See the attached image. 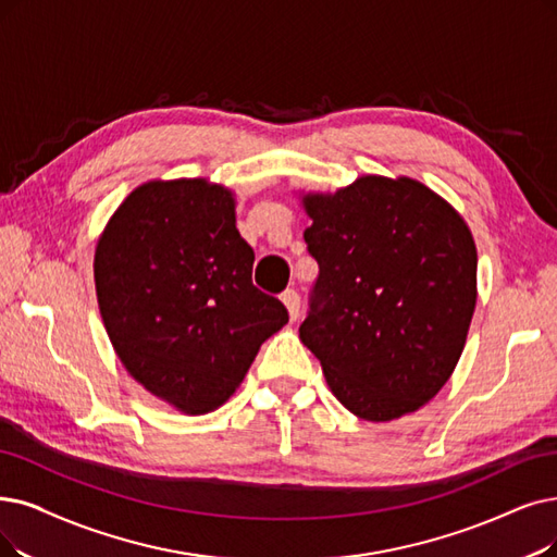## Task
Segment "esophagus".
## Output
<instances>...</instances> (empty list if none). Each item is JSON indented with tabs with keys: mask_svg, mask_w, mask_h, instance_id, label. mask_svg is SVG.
<instances>
[{
	"mask_svg": "<svg viewBox=\"0 0 557 557\" xmlns=\"http://www.w3.org/2000/svg\"><path fill=\"white\" fill-rule=\"evenodd\" d=\"M281 301L285 304L287 313H290V320H297L299 318V308H301V297L297 290H285L281 295Z\"/></svg>",
	"mask_w": 557,
	"mask_h": 557,
	"instance_id": "obj_1",
	"label": "esophagus"
}]
</instances>
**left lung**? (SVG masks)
<instances>
[{"instance_id":"1","label":"left lung","mask_w":557,"mask_h":557,"mask_svg":"<svg viewBox=\"0 0 557 557\" xmlns=\"http://www.w3.org/2000/svg\"><path fill=\"white\" fill-rule=\"evenodd\" d=\"M320 274L301 343L363 420L420 409L450 380L475 310V242L453 206L411 177L366 175L304 196Z\"/></svg>"}]
</instances>
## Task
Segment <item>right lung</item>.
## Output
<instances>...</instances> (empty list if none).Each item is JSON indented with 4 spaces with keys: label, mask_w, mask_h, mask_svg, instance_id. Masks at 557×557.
Instances as JSON below:
<instances>
[{
    "label": "right lung",
    "mask_w": 557,
    "mask_h": 557,
    "mask_svg": "<svg viewBox=\"0 0 557 557\" xmlns=\"http://www.w3.org/2000/svg\"><path fill=\"white\" fill-rule=\"evenodd\" d=\"M233 194L206 181L132 191L96 249L109 341L135 380L185 413L221 407L287 308L253 285Z\"/></svg>",
    "instance_id": "1"
}]
</instances>
